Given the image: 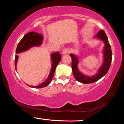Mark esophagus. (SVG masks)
<instances>
[{
  "mask_svg": "<svg viewBox=\"0 0 124 124\" xmlns=\"http://www.w3.org/2000/svg\"><path fill=\"white\" fill-rule=\"evenodd\" d=\"M70 52V51L68 48H64V49L62 50V54L63 55H66V54H68Z\"/></svg>",
  "mask_w": 124,
  "mask_h": 124,
  "instance_id": "34e87169",
  "label": "esophagus"
}]
</instances>
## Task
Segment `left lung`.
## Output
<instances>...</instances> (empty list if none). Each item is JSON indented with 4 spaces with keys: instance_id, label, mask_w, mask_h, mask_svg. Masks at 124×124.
Masks as SVG:
<instances>
[{
    "instance_id": "1",
    "label": "left lung",
    "mask_w": 124,
    "mask_h": 124,
    "mask_svg": "<svg viewBox=\"0 0 124 124\" xmlns=\"http://www.w3.org/2000/svg\"><path fill=\"white\" fill-rule=\"evenodd\" d=\"M95 38L103 41L104 44V47L103 50V62L101 66L100 67L98 72L94 75L89 76L82 73L78 68V64L79 63V59L78 56L73 54H70V56L72 58V72L75 78L77 81L84 84L94 83L103 78L108 72L111 63V48L105 32L103 30H100L96 34Z\"/></svg>"
}]
</instances>
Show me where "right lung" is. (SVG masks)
I'll return each instance as SVG.
<instances>
[{
    "label": "right lung",
    "mask_w": 124,
    "mask_h": 124,
    "mask_svg": "<svg viewBox=\"0 0 124 124\" xmlns=\"http://www.w3.org/2000/svg\"><path fill=\"white\" fill-rule=\"evenodd\" d=\"M42 41H43V36L41 34L37 33V32H28L27 34L24 35L23 38L21 39L19 43L18 44L16 48V54H17L21 52H24L30 49L31 48L33 47V46H39L42 44ZM18 56V55H16L15 56V68L16 69L17 68V63ZM61 59V55L59 54V52H54L51 54V60L52 65H51V69L50 73H49V76L48 78L46 79V80L44 81L40 85H38V86H29L31 87L35 88V89H38V88H42L44 87L47 86L50 82L52 80V78H53L54 73H55V69L56 67L60 62ZM17 70V69H16Z\"/></svg>",
    "instance_id": "obj_1"
}]
</instances>
